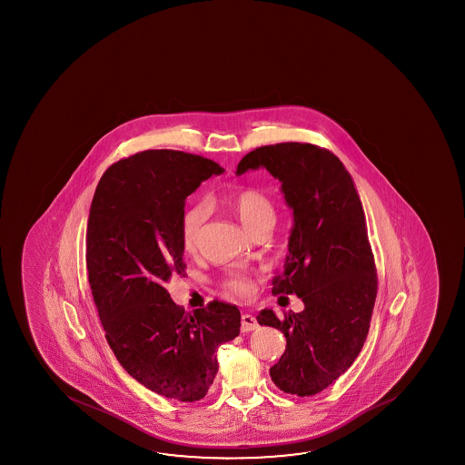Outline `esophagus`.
I'll return each mask as SVG.
<instances>
[{
    "mask_svg": "<svg viewBox=\"0 0 465 465\" xmlns=\"http://www.w3.org/2000/svg\"><path fill=\"white\" fill-rule=\"evenodd\" d=\"M258 328V320L252 314H248V312L242 314V331L243 332H250V331H254V329Z\"/></svg>",
    "mask_w": 465,
    "mask_h": 465,
    "instance_id": "esophagus-1",
    "label": "esophagus"
}]
</instances>
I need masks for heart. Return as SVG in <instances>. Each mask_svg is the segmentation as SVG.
Returning a JSON list of instances; mask_svg holds the SVG:
<instances>
[{"mask_svg": "<svg viewBox=\"0 0 465 465\" xmlns=\"http://www.w3.org/2000/svg\"><path fill=\"white\" fill-rule=\"evenodd\" d=\"M225 204L233 211L243 223L244 229L254 232L264 225H274L275 207L262 191L256 188H242L232 193L225 199ZM207 219V207L203 203L193 204L182 215V240L188 252H193L198 244L199 233ZM223 287L236 297H248L252 292V282L244 275H233L223 282Z\"/></svg>", "mask_w": 465, "mask_h": 465, "instance_id": "obj_1", "label": "heart"}]
</instances>
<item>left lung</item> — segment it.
I'll return each mask as SVG.
<instances>
[{
    "mask_svg": "<svg viewBox=\"0 0 465 465\" xmlns=\"http://www.w3.org/2000/svg\"><path fill=\"white\" fill-rule=\"evenodd\" d=\"M266 168L293 211L289 254L275 295L295 293L302 312L262 310L261 326L279 329L287 349L269 373L295 396H314L342 376L366 341L378 277L365 213L351 173L328 149L308 143L262 145L240 160L236 175Z\"/></svg>",
    "mask_w": 465,
    "mask_h": 465,
    "instance_id": "left-lung-1",
    "label": "left lung"
}]
</instances>
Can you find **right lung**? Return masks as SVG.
Instances as JSON below:
<instances>
[{
  "label": "right lung",
  "mask_w": 465,
  "mask_h": 465,
  "mask_svg": "<svg viewBox=\"0 0 465 465\" xmlns=\"http://www.w3.org/2000/svg\"><path fill=\"white\" fill-rule=\"evenodd\" d=\"M223 168L201 155L144 151L100 178L85 235L92 297L120 365L159 396L196 402L219 370L217 349L240 334L235 305L213 302L193 314L165 283L184 274V201Z\"/></svg>",
  "instance_id": "right-lung-1"
}]
</instances>
